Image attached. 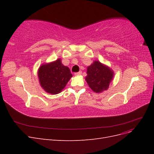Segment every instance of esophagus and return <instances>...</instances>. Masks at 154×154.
<instances>
[{
	"label": "esophagus",
	"instance_id": "obj_1",
	"mask_svg": "<svg viewBox=\"0 0 154 154\" xmlns=\"http://www.w3.org/2000/svg\"><path fill=\"white\" fill-rule=\"evenodd\" d=\"M80 74H82V71H79L78 72L74 73V75L75 76H79V75H80Z\"/></svg>",
	"mask_w": 154,
	"mask_h": 154
}]
</instances>
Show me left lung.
Masks as SVG:
<instances>
[{
	"mask_svg": "<svg viewBox=\"0 0 154 154\" xmlns=\"http://www.w3.org/2000/svg\"><path fill=\"white\" fill-rule=\"evenodd\" d=\"M87 71L85 80L93 91L101 93L108 89L114 75L112 69L96 60L87 67Z\"/></svg>",
	"mask_w": 154,
	"mask_h": 154,
	"instance_id": "8db88e82",
	"label": "left lung"
}]
</instances>
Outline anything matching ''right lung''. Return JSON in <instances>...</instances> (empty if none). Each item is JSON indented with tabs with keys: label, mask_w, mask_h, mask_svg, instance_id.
<instances>
[{
	"label": "right lung",
	"mask_w": 154,
	"mask_h": 154,
	"mask_svg": "<svg viewBox=\"0 0 154 154\" xmlns=\"http://www.w3.org/2000/svg\"><path fill=\"white\" fill-rule=\"evenodd\" d=\"M72 76L69 68L63 66L60 58L42 64L38 70L40 86L46 92L51 94L61 92Z\"/></svg>",
	"instance_id": "add662e5"
}]
</instances>
